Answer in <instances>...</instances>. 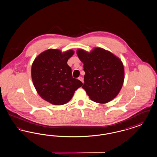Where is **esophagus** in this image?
I'll use <instances>...</instances> for the list:
<instances>
[{
  "label": "esophagus",
  "mask_w": 157,
  "mask_h": 157,
  "mask_svg": "<svg viewBox=\"0 0 157 157\" xmlns=\"http://www.w3.org/2000/svg\"><path fill=\"white\" fill-rule=\"evenodd\" d=\"M78 79H79V80H80L82 83H83V79L82 78V77H81V76L79 77V78H78Z\"/></svg>",
  "instance_id": "esophagus-1"
}]
</instances>
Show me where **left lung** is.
Returning a JSON list of instances; mask_svg holds the SVG:
<instances>
[{"label":"left lung","mask_w":157,"mask_h":157,"mask_svg":"<svg viewBox=\"0 0 157 157\" xmlns=\"http://www.w3.org/2000/svg\"><path fill=\"white\" fill-rule=\"evenodd\" d=\"M78 56L83 63L84 89L92 101L106 103L119 94L124 79V66L110 51L94 48L90 52L78 49Z\"/></svg>","instance_id":"left-lung-1"}]
</instances>
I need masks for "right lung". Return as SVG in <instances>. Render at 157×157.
<instances>
[{"instance_id":"add662e5","label":"right lung","mask_w":157,"mask_h":157,"mask_svg":"<svg viewBox=\"0 0 157 157\" xmlns=\"http://www.w3.org/2000/svg\"><path fill=\"white\" fill-rule=\"evenodd\" d=\"M73 50L62 52L49 49L38 55L32 64V78L38 94L54 105H63L72 98L82 82L74 78L67 61Z\"/></svg>"}]
</instances>
